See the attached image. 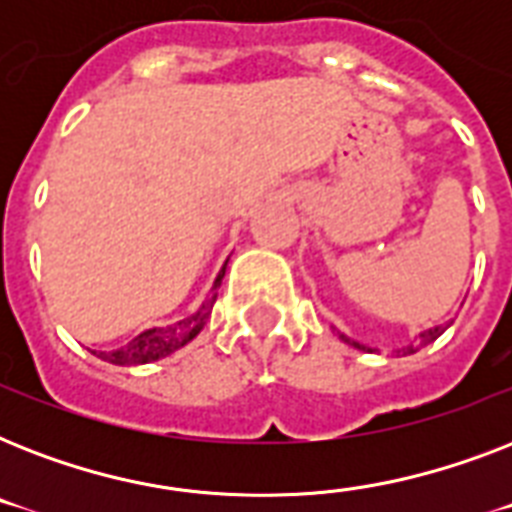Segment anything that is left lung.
Listing matches in <instances>:
<instances>
[{"label":"left lung","mask_w":512,"mask_h":512,"mask_svg":"<svg viewBox=\"0 0 512 512\" xmlns=\"http://www.w3.org/2000/svg\"><path fill=\"white\" fill-rule=\"evenodd\" d=\"M449 324H452V321H449ZM449 324H438V327H430V329H425V332H420V337H414V345H401V348L396 350V356H409V353H414V350H420V348H425V345H430V342L433 340H438V337L444 335L446 329H449ZM332 332H335L337 337H340L342 342H348L350 348H358V350H366V345H361V342L358 340H353V337H348L345 335V332H340V329L337 327H332Z\"/></svg>","instance_id":"left-lung-1"}]
</instances>
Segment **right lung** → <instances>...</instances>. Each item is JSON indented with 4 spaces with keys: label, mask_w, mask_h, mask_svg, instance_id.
<instances>
[{
    "label": "right lung",
    "mask_w": 512,
    "mask_h": 512,
    "mask_svg": "<svg viewBox=\"0 0 512 512\" xmlns=\"http://www.w3.org/2000/svg\"><path fill=\"white\" fill-rule=\"evenodd\" d=\"M228 265V263H225ZM225 276V268L217 273L215 284H212V295L201 303V308L191 316H185V319L175 321L170 327H151L146 332H140L138 337H132L127 345L116 350H92L95 356L108 361V364L116 366H138V364H151V361H159V358H167L170 353L180 350L183 345L193 340V337L199 335L201 329L207 327L209 313H212V305L217 300V287H220V281Z\"/></svg>",
    "instance_id": "obj_1"
}]
</instances>
